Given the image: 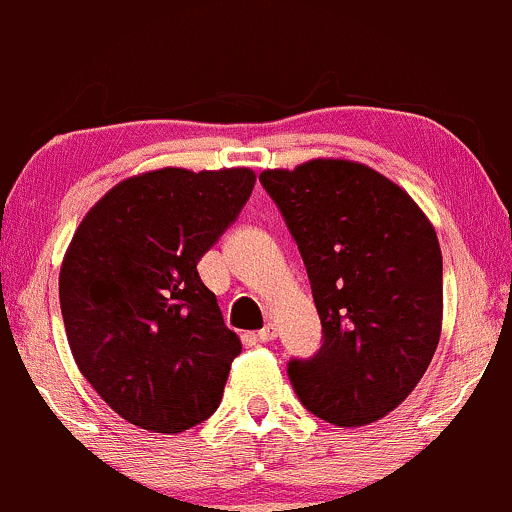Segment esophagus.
I'll use <instances>...</instances> for the list:
<instances>
[{"label":"esophagus","mask_w":512,"mask_h":512,"mask_svg":"<svg viewBox=\"0 0 512 512\" xmlns=\"http://www.w3.org/2000/svg\"><path fill=\"white\" fill-rule=\"evenodd\" d=\"M276 337H278L276 324H266V327L258 329V332H256V339H258V342H273V339H276Z\"/></svg>","instance_id":"34e87169"}]
</instances>
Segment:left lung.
<instances>
[{
  "label": "left lung",
  "instance_id": "8db88e82",
  "mask_svg": "<svg viewBox=\"0 0 512 512\" xmlns=\"http://www.w3.org/2000/svg\"><path fill=\"white\" fill-rule=\"evenodd\" d=\"M258 180L298 244L322 322L320 351L288 361L300 403L337 427L381 420L425 376L442 332L430 219L361 163L317 158Z\"/></svg>",
  "mask_w": 512,
  "mask_h": 512
}]
</instances>
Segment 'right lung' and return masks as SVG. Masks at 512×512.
<instances>
[{
  "instance_id": "add662e5",
  "label": "right lung",
  "mask_w": 512,
  "mask_h": 512,
  "mask_svg": "<svg viewBox=\"0 0 512 512\" xmlns=\"http://www.w3.org/2000/svg\"><path fill=\"white\" fill-rule=\"evenodd\" d=\"M249 168H163L124 180L87 212L60 268L75 364L136 427L175 434L222 403L241 342L197 273L244 210Z\"/></svg>"
}]
</instances>
